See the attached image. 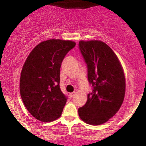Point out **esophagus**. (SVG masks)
<instances>
[{"label": "esophagus", "instance_id": "esophagus-1", "mask_svg": "<svg viewBox=\"0 0 146 146\" xmlns=\"http://www.w3.org/2000/svg\"><path fill=\"white\" fill-rule=\"evenodd\" d=\"M75 95V93H70V94H69V98H73V95Z\"/></svg>", "mask_w": 146, "mask_h": 146}]
</instances>
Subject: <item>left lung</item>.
Instances as JSON below:
<instances>
[{"label":"left lung","mask_w":146,"mask_h":146,"mask_svg":"<svg viewBox=\"0 0 146 146\" xmlns=\"http://www.w3.org/2000/svg\"><path fill=\"white\" fill-rule=\"evenodd\" d=\"M88 68V80L93 86L86 103L79 108L80 119L93 125H101L113 117L124 100V72L114 51L100 40L79 42Z\"/></svg>","instance_id":"left-lung-1"}]
</instances>
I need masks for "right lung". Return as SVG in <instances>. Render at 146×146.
<instances>
[{"label":"right lung","mask_w":146,"mask_h":146,"mask_svg":"<svg viewBox=\"0 0 146 146\" xmlns=\"http://www.w3.org/2000/svg\"><path fill=\"white\" fill-rule=\"evenodd\" d=\"M71 40L51 39L35 46L23 65L20 93L33 117L50 122L61 116L67 98L60 88V70L66 53L75 46Z\"/></svg>","instance_id":"1"}]
</instances>
